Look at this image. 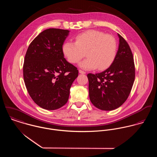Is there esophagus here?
<instances>
[{"mask_svg": "<svg viewBox=\"0 0 157 157\" xmlns=\"http://www.w3.org/2000/svg\"><path fill=\"white\" fill-rule=\"evenodd\" d=\"M79 73H80V74H86V72H85V71H82V70H81V69H79Z\"/></svg>", "mask_w": 157, "mask_h": 157, "instance_id": "obj_1", "label": "esophagus"}]
</instances>
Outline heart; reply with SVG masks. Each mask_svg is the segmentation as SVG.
Listing matches in <instances>:
<instances>
[{"instance_id":"b5f03b06","label":"heart","mask_w":157,"mask_h":157,"mask_svg":"<svg viewBox=\"0 0 157 157\" xmlns=\"http://www.w3.org/2000/svg\"><path fill=\"white\" fill-rule=\"evenodd\" d=\"M75 39V42L67 41L62 46L63 52L71 63H78L86 53L88 58L80 63V67L102 70L109 67L115 59L117 42L112 35L90 29L78 34Z\"/></svg>"}]
</instances>
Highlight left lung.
Returning <instances> with one entry per match:
<instances>
[{
	"instance_id": "obj_1",
	"label": "left lung",
	"mask_w": 157,
	"mask_h": 157,
	"mask_svg": "<svg viewBox=\"0 0 157 157\" xmlns=\"http://www.w3.org/2000/svg\"><path fill=\"white\" fill-rule=\"evenodd\" d=\"M119 46L111 65L102 72L87 75L91 103L98 109L112 111L128 98L135 80L133 54L125 39L118 34Z\"/></svg>"
}]
</instances>
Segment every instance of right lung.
<instances>
[{
  "label": "right lung",
  "instance_id": "obj_1",
  "mask_svg": "<svg viewBox=\"0 0 157 157\" xmlns=\"http://www.w3.org/2000/svg\"><path fill=\"white\" fill-rule=\"evenodd\" d=\"M67 29L49 28L29 45L23 67L25 84L33 100L47 110H56L67 103L69 90L78 71L64 58L62 46Z\"/></svg>",
  "mask_w": 157,
  "mask_h": 157
}]
</instances>
